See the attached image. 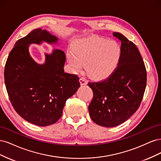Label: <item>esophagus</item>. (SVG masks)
<instances>
[{"label":"esophagus","instance_id":"obj_1","mask_svg":"<svg viewBox=\"0 0 161 161\" xmlns=\"http://www.w3.org/2000/svg\"><path fill=\"white\" fill-rule=\"evenodd\" d=\"M80 83L82 86L86 85H87V80L85 79H84V78H80Z\"/></svg>","mask_w":161,"mask_h":161}]
</instances>
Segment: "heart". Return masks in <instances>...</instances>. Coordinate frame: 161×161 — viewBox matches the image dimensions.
Returning a JSON list of instances; mask_svg holds the SVG:
<instances>
[{
  "instance_id": "b5f03b06",
  "label": "heart",
  "mask_w": 161,
  "mask_h": 161,
  "mask_svg": "<svg viewBox=\"0 0 161 161\" xmlns=\"http://www.w3.org/2000/svg\"><path fill=\"white\" fill-rule=\"evenodd\" d=\"M120 55L121 48L116 42L90 37L77 40L72 49L68 50L66 58L72 72H79L85 64L90 77L102 79L114 72Z\"/></svg>"
}]
</instances>
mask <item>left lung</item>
<instances>
[{"mask_svg":"<svg viewBox=\"0 0 161 161\" xmlns=\"http://www.w3.org/2000/svg\"><path fill=\"white\" fill-rule=\"evenodd\" d=\"M113 36L121 42L118 68L108 79L88 84L93 92L91 118L106 128L121 124L137 111L147 86V70L137 47L120 33Z\"/></svg>","mask_w":161,"mask_h":161,"instance_id":"left-lung-1","label":"left lung"}]
</instances>
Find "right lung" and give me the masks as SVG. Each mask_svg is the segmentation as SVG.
<instances>
[{"instance_id":"add662e5","label":"right lung","mask_w":161,"mask_h":161,"mask_svg":"<svg viewBox=\"0 0 161 161\" xmlns=\"http://www.w3.org/2000/svg\"><path fill=\"white\" fill-rule=\"evenodd\" d=\"M59 39L41 28L19 40L8 56L4 82L9 99L17 113L38 126L56 123L62 115L66 100L80 87L79 78L65 73L64 52L53 49L44 52L45 62L38 64L31 56V44L46 42L58 46Z\"/></svg>"}]
</instances>
